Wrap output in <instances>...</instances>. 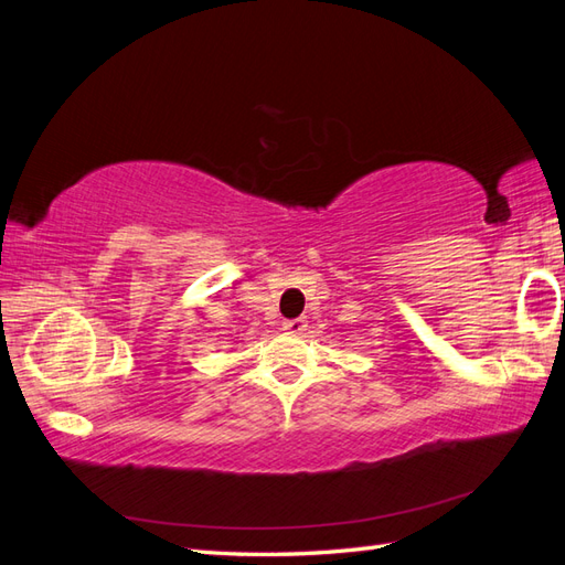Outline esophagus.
<instances>
[{
    "instance_id": "1",
    "label": "esophagus",
    "mask_w": 565,
    "mask_h": 565,
    "mask_svg": "<svg viewBox=\"0 0 565 565\" xmlns=\"http://www.w3.org/2000/svg\"><path fill=\"white\" fill-rule=\"evenodd\" d=\"M306 328H309V320H303V318H295V320H285L282 322V330L287 334H301Z\"/></svg>"
}]
</instances>
